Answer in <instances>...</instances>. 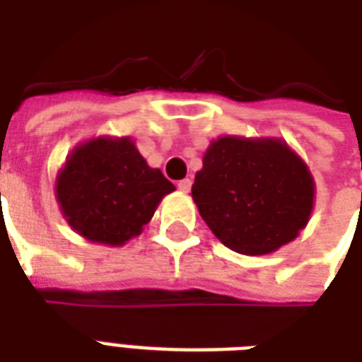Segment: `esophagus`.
I'll list each match as a JSON object with an SVG mask.
<instances>
[{"mask_svg": "<svg viewBox=\"0 0 362 362\" xmlns=\"http://www.w3.org/2000/svg\"><path fill=\"white\" fill-rule=\"evenodd\" d=\"M178 189L180 192H189L192 189V178H184V180L178 182Z\"/></svg>", "mask_w": 362, "mask_h": 362, "instance_id": "1", "label": "esophagus"}]
</instances>
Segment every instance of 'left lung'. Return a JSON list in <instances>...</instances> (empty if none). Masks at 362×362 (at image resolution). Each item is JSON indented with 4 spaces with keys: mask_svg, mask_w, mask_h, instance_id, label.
<instances>
[{
    "mask_svg": "<svg viewBox=\"0 0 362 362\" xmlns=\"http://www.w3.org/2000/svg\"><path fill=\"white\" fill-rule=\"evenodd\" d=\"M192 195L210 231L233 252L263 255L306 226L314 180L280 141L221 136L204 153Z\"/></svg>",
    "mask_w": 362,
    "mask_h": 362,
    "instance_id": "obj_1",
    "label": "left lung"
}]
</instances>
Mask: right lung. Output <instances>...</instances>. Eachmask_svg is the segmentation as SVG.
Here are the masks:
<instances>
[{
	"label": "right lung",
	"mask_w": 362,
	"mask_h": 362,
	"mask_svg": "<svg viewBox=\"0 0 362 362\" xmlns=\"http://www.w3.org/2000/svg\"><path fill=\"white\" fill-rule=\"evenodd\" d=\"M175 189L129 139H95L71 153L56 184L69 226L88 240L120 246L142 231Z\"/></svg>",
	"instance_id": "add662e5"
}]
</instances>
